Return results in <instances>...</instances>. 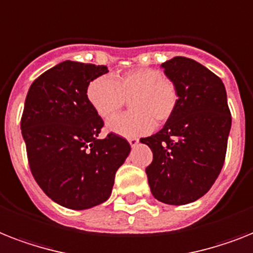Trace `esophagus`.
Wrapping results in <instances>:
<instances>
[{"mask_svg":"<svg viewBox=\"0 0 253 253\" xmlns=\"http://www.w3.org/2000/svg\"><path fill=\"white\" fill-rule=\"evenodd\" d=\"M128 143H130L131 147H135V145H137L139 140L137 139H128Z\"/></svg>","mask_w":253,"mask_h":253,"instance_id":"1","label":"esophagus"}]
</instances>
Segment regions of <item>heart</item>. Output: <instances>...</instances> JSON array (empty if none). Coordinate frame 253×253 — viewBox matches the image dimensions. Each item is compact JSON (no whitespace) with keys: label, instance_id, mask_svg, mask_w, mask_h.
Here are the masks:
<instances>
[{"label":"heart","instance_id":"b5f03b06","mask_svg":"<svg viewBox=\"0 0 253 253\" xmlns=\"http://www.w3.org/2000/svg\"><path fill=\"white\" fill-rule=\"evenodd\" d=\"M87 98L98 116L109 120L130 100V113L112 119L110 132L127 139L143 136L175 113L179 94L173 80L157 69H136L116 77H98L87 87Z\"/></svg>","mask_w":253,"mask_h":253}]
</instances>
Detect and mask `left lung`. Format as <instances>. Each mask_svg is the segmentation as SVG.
<instances>
[{
	"label": "left lung",
	"mask_w": 253,
	"mask_h": 253,
	"mask_svg": "<svg viewBox=\"0 0 253 253\" xmlns=\"http://www.w3.org/2000/svg\"><path fill=\"white\" fill-rule=\"evenodd\" d=\"M161 67L179 100L165 126L140 139L153 153L145 173L157 200L184 205L204 196L221 173L231 114L222 80L211 70L186 57H174Z\"/></svg>",
	"instance_id": "obj_1"
}]
</instances>
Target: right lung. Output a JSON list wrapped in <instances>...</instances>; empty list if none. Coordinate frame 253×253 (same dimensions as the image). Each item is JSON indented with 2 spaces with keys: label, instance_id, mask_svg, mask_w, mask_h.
<instances>
[{
  "label": "right lung",
  "instance_id": "right-lung-1",
  "mask_svg": "<svg viewBox=\"0 0 253 253\" xmlns=\"http://www.w3.org/2000/svg\"><path fill=\"white\" fill-rule=\"evenodd\" d=\"M106 66L65 61L31 84L20 128L31 173L40 188L65 208L83 211L106 201L131 147L116 133L98 139L104 126L87 98L92 80Z\"/></svg>",
  "mask_w": 253,
  "mask_h": 253
}]
</instances>
